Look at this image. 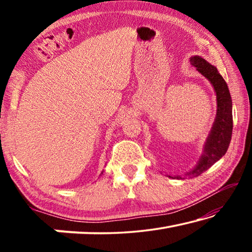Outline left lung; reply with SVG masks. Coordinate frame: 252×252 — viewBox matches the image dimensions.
<instances>
[{
  "mask_svg": "<svg viewBox=\"0 0 252 252\" xmlns=\"http://www.w3.org/2000/svg\"><path fill=\"white\" fill-rule=\"evenodd\" d=\"M190 63L199 73H201L213 87L217 96V114L215 122L204 142L202 155L200 157L195 167L186 173V176L193 178L198 177L202 172L216 163L227 152L232 134V100L230 95L228 85L224 79L212 65L199 55L190 58ZM172 179H181V176H168Z\"/></svg>",
  "mask_w": 252,
  "mask_h": 252,
  "instance_id": "8db88e82",
  "label": "left lung"
}]
</instances>
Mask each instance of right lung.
Masks as SVG:
<instances>
[{"label":"right lung","instance_id":"obj_1","mask_svg":"<svg viewBox=\"0 0 252 252\" xmlns=\"http://www.w3.org/2000/svg\"><path fill=\"white\" fill-rule=\"evenodd\" d=\"M102 173H103V172H102Z\"/></svg>","mask_w":252,"mask_h":252}]
</instances>
